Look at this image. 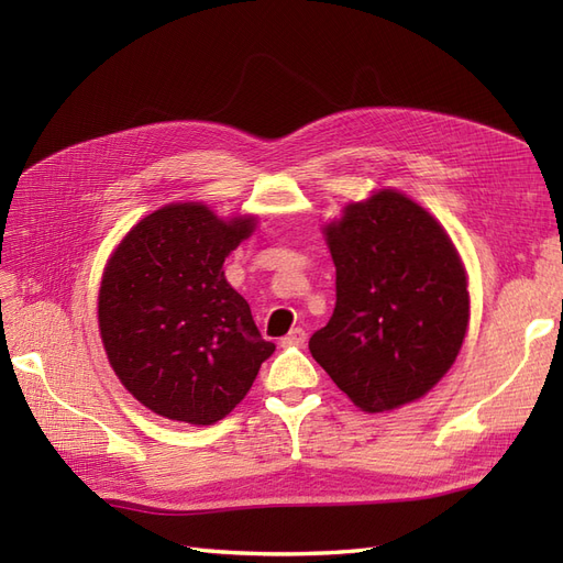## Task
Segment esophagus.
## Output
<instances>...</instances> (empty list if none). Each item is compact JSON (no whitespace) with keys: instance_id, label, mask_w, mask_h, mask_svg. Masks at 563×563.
<instances>
[{"instance_id":"34e87169","label":"esophagus","mask_w":563,"mask_h":563,"mask_svg":"<svg viewBox=\"0 0 563 563\" xmlns=\"http://www.w3.org/2000/svg\"><path fill=\"white\" fill-rule=\"evenodd\" d=\"M305 340H308V333H305L302 329L296 327V329L288 331V335L282 338V345H284V347H288V345H302Z\"/></svg>"}]
</instances>
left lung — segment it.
Returning a JSON list of instances; mask_svg holds the SVG:
<instances>
[{
    "label": "left lung",
    "instance_id": "1",
    "mask_svg": "<svg viewBox=\"0 0 563 563\" xmlns=\"http://www.w3.org/2000/svg\"><path fill=\"white\" fill-rule=\"evenodd\" d=\"M335 308L310 338L331 380L368 413L420 399L455 362L470 319L449 234L408 197L383 190L327 228Z\"/></svg>",
    "mask_w": 563,
    "mask_h": 563
}]
</instances>
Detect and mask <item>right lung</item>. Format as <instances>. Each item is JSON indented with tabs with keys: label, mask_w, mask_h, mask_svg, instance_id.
<instances>
[{
	"label": "right lung",
	"mask_w": 563,
	"mask_h": 563,
	"mask_svg": "<svg viewBox=\"0 0 563 563\" xmlns=\"http://www.w3.org/2000/svg\"><path fill=\"white\" fill-rule=\"evenodd\" d=\"M253 232L201 203H172L143 218L106 267L98 327L122 385L168 420L213 424L251 389L275 352L223 263Z\"/></svg>",
	"instance_id": "1"
}]
</instances>
